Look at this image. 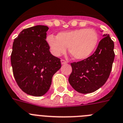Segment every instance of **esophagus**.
Here are the masks:
<instances>
[{
	"label": "esophagus",
	"instance_id": "1",
	"mask_svg": "<svg viewBox=\"0 0 123 123\" xmlns=\"http://www.w3.org/2000/svg\"><path fill=\"white\" fill-rule=\"evenodd\" d=\"M61 62L62 65L66 64H67V62H66L65 60H64V59H61Z\"/></svg>",
	"mask_w": 123,
	"mask_h": 123
}]
</instances>
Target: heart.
Masks as SVG:
<instances>
[{
    "mask_svg": "<svg viewBox=\"0 0 123 123\" xmlns=\"http://www.w3.org/2000/svg\"><path fill=\"white\" fill-rule=\"evenodd\" d=\"M47 43L55 56L66 53L67 48L74 59L82 61L92 54L98 41V35L95 30L79 28L59 33L56 37L47 36Z\"/></svg>",
    "mask_w": 123,
    "mask_h": 123,
    "instance_id": "1",
    "label": "heart"
}]
</instances>
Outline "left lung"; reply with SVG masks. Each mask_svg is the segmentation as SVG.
I'll use <instances>...</instances> for the list:
<instances>
[{
	"label": "left lung",
	"instance_id": "1",
	"mask_svg": "<svg viewBox=\"0 0 123 123\" xmlns=\"http://www.w3.org/2000/svg\"><path fill=\"white\" fill-rule=\"evenodd\" d=\"M103 36L92 55L81 61L71 63L72 71L69 82L77 92H93L102 87L110 76L115 59L114 42L108 34Z\"/></svg>",
	"mask_w": 123,
	"mask_h": 123
}]
</instances>
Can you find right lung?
Here are the masks:
<instances>
[{
    "mask_svg": "<svg viewBox=\"0 0 123 123\" xmlns=\"http://www.w3.org/2000/svg\"><path fill=\"white\" fill-rule=\"evenodd\" d=\"M49 28L36 25L20 32L11 54L13 74L25 93L41 97L50 88L52 78L61 68L60 59L51 54L46 42Z\"/></svg>",
    "mask_w": 123,
    "mask_h": 123,
    "instance_id": "add662e5",
    "label": "right lung"
}]
</instances>
